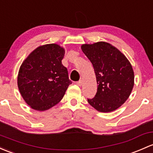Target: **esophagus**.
Listing matches in <instances>:
<instances>
[{"instance_id": "34e87169", "label": "esophagus", "mask_w": 153, "mask_h": 153, "mask_svg": "<svg viewBox=\"0 0 153 153\" xmlns=\"http://www.w3.org/2000/svg\"><path fill=\"white\" fill-rule=\"evenodd\" d=\"M82 83H83V82H82V81L81 80V81H78V82H76V84L78 85V86H81V85H82Z\"/></svg>"}]
</instances>
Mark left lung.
<instances>
[{
    "label": "left lung",
    "instance_id": "1",
    "mask_svg": "<svg viewBox=\"0 0 153 153\" xmlns=\"http://www.w3.org/2000/svg\"><path fill=\"white\" fill-rule=\"evenodd\" d=\"M94 67L97 91L89 103L100 112L108 113L128 100L134 85V72L128 59L117 48L105 42L81 45Z\"/></svg>",
    "mask_w": 153,
    "mask_h": 153
}]
</instances>
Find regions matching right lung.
Segmentation results:
<instances>
[{
	"instance_id": "add662e5",
	"label": "right lung",
	"mask_w": 153,
	"mask_h": 153,
	"mask_svg": "<svg viewBox=\"0 0 153 153\" xmlns=\"http://www.w3.org/2000/svg\"><path fill=\"white\" fill-rule=\"evenodd\" d=\"M65 51L57 44L42 45L32 51L20 67L17 86L30 108L43 111L59 103L72 81L62 63Z\"/></svg>"
}]
</instances>
